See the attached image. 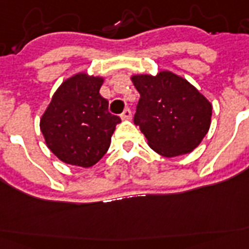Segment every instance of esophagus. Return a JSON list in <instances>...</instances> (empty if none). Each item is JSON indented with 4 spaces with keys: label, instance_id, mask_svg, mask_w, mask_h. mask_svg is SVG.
Instances as JSON below:
<instances>
[{
    "label": "esophagus",
    "instance_id": "esophagus-1",
    "mask_svg": "<svg viewBox=\"0 0 249 249\" xmlns=\"http://www.w3.org/2000/svg\"><path fill=\"white\" fill-rule=\"evenodd\" d=\"M131 117H132V113H131V109H124V111H123L122 114H121V118L124 119V121H128V119H131Z\"/></svg>",
    "mask_w": 249,
    "mask_h": 249
}]
</instances>
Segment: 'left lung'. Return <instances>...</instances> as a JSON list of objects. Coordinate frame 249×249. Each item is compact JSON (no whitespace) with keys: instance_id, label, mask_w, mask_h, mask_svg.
Instances as JSON below:
<instances>
[{"instance_id":"1","label":"left lung","mask_w":249,"mask_h":249,"mask_svg":"<svg viewBox=\"0 0 249 249\" xmlns=\"http://www.w3.org/2000/svg\"><path fill=\"white\" fill-rule=\"evenodd\" d=\"M140 93L134 123L163 157L194 151L211 127L212 105L186 79L170 71L131 78Z\"/></svg>"}]
</instances>
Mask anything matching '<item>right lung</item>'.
<instances>
[{
	"mask_svg": "<svg viewBox=\"0 0 249 249\" xmlns=\"http://www.w3.org/2000/svg\"><path fill=\"white\" fill-rule=\"evenodd\" d=\"M104 79L84 72L67 79L55 90L40 121L48 148L65 163L90 167L109 149L118 115L100 94Z\"/></svg>",
	"mask_w": 249,
	"mask_h": 249,
	"instance_id": "right-lung-1",
	"label": "right lung"
}]
</instances>
